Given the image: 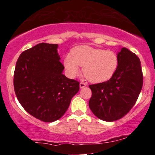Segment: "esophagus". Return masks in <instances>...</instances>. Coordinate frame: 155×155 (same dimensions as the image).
Returning <instances> with one entry per match:
<instances>
[{"instance_id":"1","label":"esophagus","mask_w":155,"mask_h":155,"mask_svg":"<svg viewBox=\"0 0 155 155\" xmlns=\"http://www.w3.org/2000/svg\"><path fill=\"white\" fill-rule=\"evenodd\" d=\"M86 83H84V82H80V84H79V87H80V88H84V87H86Z\"/></svg>"}]
</instances>
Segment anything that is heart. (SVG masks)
Here are the masks:
<instances>
[{
  "instance_id": "b5f03b06",
  "label": "heart",
  "mask_w": 155,
  "mask_h": 155,
  "mask_svg": "<svg viewBox=\"0 0 155 155\" xmlns=\"http://www.w3.org/2000/svg\"><path fill=\"white\" fill-rule=\"evenodd\" d=\"M118 56L114 51L84 45L74 48L68 54L63 65L68 76L76 77L83 67V74L90 81L104 82L111 79L118 67Z\"/></svg>"
}]
</instances>
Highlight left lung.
Returning <instances> with one entry per match:
<instances>
[{
  "label": "left lung",
  "mask_w": 155,
  "mask_h": 155,
  "mask_svg": "<svg viewBox=\"0 0 155 155\" xmlns=\"http://www.w3.org/2000/svg\"><path fill=\"white\" fill-rule=\"evenodd\" d=\"M118 67L107 81L90 85L89 106L97 118L114 122L127 114L136 104L143 86L139 58L127 48L118 54Z\"/></svg>",
  "instance_id": "obj_1"
}]
</instances>
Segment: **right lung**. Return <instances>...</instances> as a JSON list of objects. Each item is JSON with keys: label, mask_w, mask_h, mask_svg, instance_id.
Here are the masks:
<instances>
[{"label": "right lung", "mask_w": 155, "mask_h": 155, "mask_svg": "<svg viewBox=\"0 0 155 155\" xmlns=\"http://www.w3.org/2000/svg\"><path fill=\"white\" fill-rule=\"evenodd\" d=\"M58 44L41 43L19 55L14 87L19 104L38 120L51 122L66 112L79 82L63 75Z\"/></svg>", "instance_id": "right-lung-1"}]
</instances>
